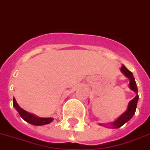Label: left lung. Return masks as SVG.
<instances>
[{
  "label": "left lung",
  "mask_w": 150,
  "mask_h": 150,
  "mask_svg": "<svg viewBox=\"0 0 150 150\" xmlns=\"http://www.w3.org/2000/svg\"><path fill=\"white\" fill-rule=\"evenodd\" d=\"M121 71H122V74H124L125 76L130 79V84H129V86H130V89L133 90V91L136 92V93H138L137 84H136L134 77L133 76L132 73H131L130 70H128L124 66H122V67H121ZM138 100V95L137 94L136 96L132 100L130 101V103L128 104V108H127V111H125L124 113L122 114L121 116H119V119H116L115 122H111V124H110L111 128H119V127H122V125L125 124L126 122H128V121L132 118L133 115H134L135 111H136Z\"/></svg>",
  "instance_id": "8db88e82"
}]
</instances>
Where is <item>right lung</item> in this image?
Returning <instances> with one entry per match:
<instances>
[{
	"mask_svg": "<svg viewBox=\"0 0 150 150\" xmlns=\"http://www.w3.org/2000/svg\"><path fill=\"white\" fill-rule=\"evenodd\" d=\"M13 107L16 109V111L19 112L20 117L25 120L26 122H29L32 125L35 126H42V125L48 124L52 122L54 119L53 118H39V117L34 115L32 114L28 113V111H24L23 109L20 108L16 103L15 98H13Z\"/></svg>",
	"mask_w": 150,
	"mask_h": 150,
	"instance_id": "1",
	"label": "right lung"
}]
</instances>
